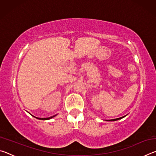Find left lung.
<instances>
[{
    "mask_svg": "<svg viewBox=\"0 0 156 156\" xmlns=\"http://www.w3.org/2000/svg\"><path fill=\"white\" fill-rule=\"evenodd\" d=\"M124 117H125V116H122V117H121V118H115V119H112V120H109L108 121H115V120H120V119H122V118H124Z\"/></svg>",
    "mask_w": 156,
    "mask_h": 156,
    "instance_id": "1",
    "label": "left lung"
}]
</instances>
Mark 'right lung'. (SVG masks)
<instances>
[{
    "label": "right lung",
    "mask_w": 156,
    "mask_h": 156,
    "mask_svg": "<svg viewBox=\"0 0 156 156\" xmlns=\"http://www.w3.org/2000/svg\"><path fill=\"white\" fill-rule=\"evenodd\" d=\"M56 115H53V116H51V117H49V118H36V117H35V116H34V117H35L36 118H37V119H39V120H49V119H51V118L55 117V116H56Z\"/></svg>",
    "instance_id": "obj_1"
}]
</instances>
